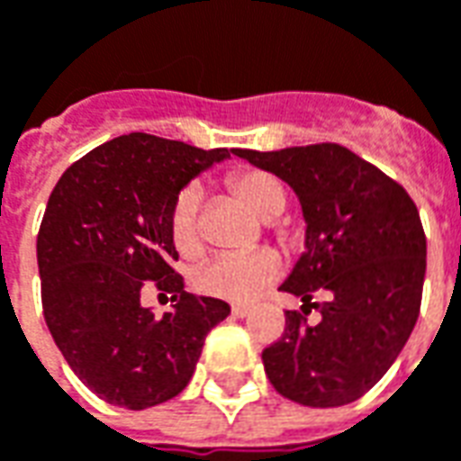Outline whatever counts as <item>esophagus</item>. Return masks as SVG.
Instances as JSON below:
<instances>
[{"mask_svg":"<svg viewBox=\"0 0 461 461\" xmlns=\"http://www.w3.org/2000/svg\"><path fill=\"white\" fill-rule=\"evenodd\" d=\"M249 313L251 306H241V303H234V306H231V316H234V319H247Z\"/></svg>","mask_w":461,"mask_h":461,"instance_id":"obj_1","label":"esophagus"}]
</instances>
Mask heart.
Segmentation results:
<instances>
[{"label": "heart", "instance_id": "heart-1", "mask_svg": "<svg viewBox=\"0 0 461 461\" xmlns=\"http://www.w3.org/2000/svg\"><path fill=\"white\" fill-rule=\"evenodd\" d=\"M227 190L251 210L259 220H274L286 210V187L284 182L267 170L244 167L231 172L227 177ZM202 190L200 185H185L170 207V240L182 257H197L202 251V224H200ZM279 254L269 249L251 251V254H224L207 261L194 274V289L207 296L224 301H251L261 291L269 289L279 279Z\"/></svg>", "mask_w": 461, "mask_h": 461}]
</instances>
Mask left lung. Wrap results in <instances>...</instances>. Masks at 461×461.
<instances>
[{"instance_id":"obj_1","label":"left lung","mask_w":461,"mask_h":461,"mask_svg":"<svg viewBox=\"0 0 461 461\" xmlns=\"http://www.w3.org/2000/svg\"><path fill=\"white\" fill-rule=\"evenodd\" d=\"M299 194L306 251L281 291L303 301L261 360L276 393L340 407L385 375L415 329L427 267L420 212L402 185L336 142L237 150ZM311 308L321 311L309 324Z\"/></svg>"}]
</instances>
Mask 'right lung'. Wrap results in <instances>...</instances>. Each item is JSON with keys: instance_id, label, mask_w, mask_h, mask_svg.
Returning <instances> with one entry per match:
<instances>
[{"instance_id": "add662e5", "label": "right lung", "mask_w": 461, "mask_h": 461, "mask_svg": "<svg viewBox=\"0 0 461 461\" xmlns=\"http://www.w3.org/2000/svg\"><path fill=\"white\" fill-rule=\"evenodd\" d=\"M230 158L131 132L98 145L56 182L36 237L46 326L78 380L111 405L145 410L190 383L204 339L230 306L185 291L167 220L177 192ZM148 285L173 294L155 317Z\"/></svg>"}]
</instances>
